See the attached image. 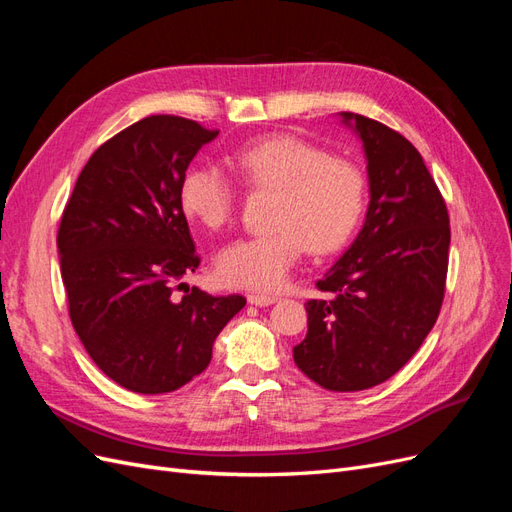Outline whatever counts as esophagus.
Masks as SVG:
<instances>
[{
	"mask_svg": "<svg viewBox=\"0 0 512 512\" xmlns=\"http://www.w3.org/2000/svg\"><path fill=\"white\" fill-rule=\"evenodd\" d=\"M277 301V297H273V294H247V303H252L256 307H267V305H273Z\"/></svg>",
	"mask_w": 512,
	"mask_h": 512,
	"instance_id": "obj_1",
	"label": "esophagus"
}]
</instances>
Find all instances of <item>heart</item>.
Returning a JSON list of instances; mask_svg holds the SVG:
<instances>
[{
    "label": "heart",
    "instance_id": "1",
    "mask_svg": "<svg viewBox=\"0 0 512 512\" xmlns=\"http://www.w3.org/2000/svg\"><path fill=\"white\" fill-rule=\"evenodd\" d=\"M252 188L275 190V230L226 245L218 256L222 282L237 288H280L307 247L329 254L359 226L367 203V175L359 162L327 156L322 147L292 134H269L243 145L235 158ZM237 185L215 164H198L181 181V205L203 226L218 230L232 218Z\"/></svg>",
    "mask_w": 512,
    "mask_h": 512
}]
</instances>
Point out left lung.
Listing matches in <instances>:
<instances>
[{
	"mask_svg": "<svg viewBox=\"0 0 512 512\" xmlns=\"http://www.w3.org/2000/svg\"><path fill=\"white\" fill-rule=\"evenodd\" d=\"M361 138L369 207L346 254L307 301V335L292 348L303 374L329 391L371 389L404 367L438 320L451 226L421 153L399 132L339 113Z\"/></svg>",
	"mask_w": 512,
	"mask_h": 512,
	"instance_id": "8db88e82",
	"label": "left lung"
}]
</instances>
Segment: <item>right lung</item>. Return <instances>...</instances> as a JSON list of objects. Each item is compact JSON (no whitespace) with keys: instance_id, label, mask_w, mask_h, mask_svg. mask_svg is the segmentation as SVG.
I'll return each mask as SVG.
<instances>
[{"instance_id":"1","label":"right lung","mask_w":512,"mask_h":512,"mask_svg":"<svg viewBox=\"0 0 512 512\" xmlns=\"http://www.w3.org/2000/svg\"><path fill=\"white\" fill-rule=\"evenodd\" d=\"M218 130L153 115L100 145L61 215L57 250L72 327L123 389L158 395L203 374L215 337L239 314V294L186 286L200 258L181 205V181Z\"/></svg>"}]
</instances>
